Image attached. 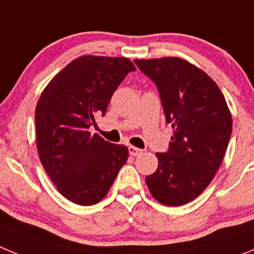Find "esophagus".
<instances>
[{"label":"esophagus","mask_w":254,"mask_h":254,"mask_svg":"<svg viewBox=\"0 0 254 254\" xmlns=\"http://www.w3.org/2000/svg\"><path fill=\"white\" fill-rule=\"evenodd\" d=\"M128 152H129V155H132V156H138V155L142 154V150L137 149V147H134V146H129Z\"/></svg>","instance_id":"esophagus-1"}]
</instances>
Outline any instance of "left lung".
<instances>
[{"mask_svg": "<svg viewBox=\"0 0 254 254\" xmlns=\"http://www.w3.org/2000/svg\"><path fill=\"white\" fill-rule=\"evenodd\" d=\"M158 86L167 122L174 129L158 169L146 177L150 193L167 206L190 202L206 190L225 156L233 120L216 82L178 57L134 60Z\"/></svg>", "mask_w": 254, "mask_h": 254, "instance_id": "obj_1", "label": "left lung"}]
</instances>
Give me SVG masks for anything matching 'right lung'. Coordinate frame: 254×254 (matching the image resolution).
Here are the masks:
<instances>
[{
    "instance_id": "obj_1",
    "label": "right lung",
    "mask_w": 254,
    "mask_h": 254,
    "mask_svg": "<svg viewBox=\"0 0 254 254\" xmlns=\"http://www.w3.org/2000/svg\"><path fill=\"white\" fill-rule=\"evenodd\" d=\"M134 69L126 57L81 56L40 94L35 108L39 159L58 192L76 205L102 201L128 159L125 145L108 142L89 128Z\"/></svg>"
}]
</instances>
